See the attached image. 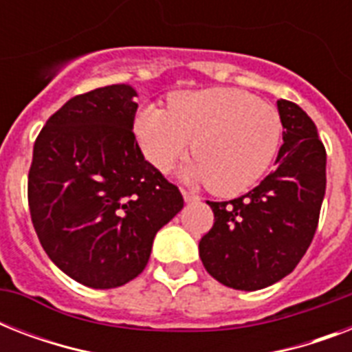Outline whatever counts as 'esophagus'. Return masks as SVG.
<instances>
[{
    "mask_svg": "<svg viewBox=\"0 0 352 352\" xmlns=\"http://www.w3.org/2000/svg\"><path fill=\"white\" fill-rule=\"evenodd\" d=\"M182 197H184L186 203H195V201H199V195H195L192 192H186V190H182Z\"/></svg>",
    "mask_w": 352,
    "mask_h": 352,
    "instance_id": "obj_1",
    "label": "esophagus"
}]
</instances>
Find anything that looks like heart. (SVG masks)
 Instances as JSON below:
<instances>
[{
    "instance_id": "1",
    "label": "heart",
    "mask_w": 352,
    "mask_h": 352,
    "mask_svg": "<svg viewBox=\"0 0 352 352\" xmlns=\"http://www.w3.org/2000/svg\"><path fill=\"white\" fill-rule=\"evenodd\" d=\"M274 107L239 89L212 87L177 93L168 111L146 106L135 118V137L155 170L170 173L192 149L186 179L210 184L217 195H237L270 168L281 144Z\"/></svg>"
}]
</instances>
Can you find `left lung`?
Returning <instances> with one entry per match:
<instances>
[{"mask_svg": "<svg viewBox=\"0 0 352 352\" xmlns=\"http://www.w3.org/2000/svg\"><path fill=\"white\" fill-rule=\"evenodd\" d=\"M283 146L276 170L252 192L212 203L214 226L199 241L206 272L235 290H259L289 276L316 234L327 153L311 117L278 100Z\"/></svg>", "mask_w": 352, "mask_h": 352, "instance_id": "obj_1", "label": "left lung"}]
</instances>
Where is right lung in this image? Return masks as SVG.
Here are the masks:
<instances>
[{
    "label": "right lung",
    "mask_w": 352,
    "mask_h": 352,
    "mask_svg": "<svg viewBox=\"0 0 352 352\" xmlns=\"http://www.w3.org/2000/svg\"><path fill=\"white\" fill-rule=\"evenodd\" d=\"M135 96L126 84L73 96L32 151L27 193L38 239L62 272L91 289L137 278L155 234L184 206L138 148Z\"/></svg>",
    "instance_id": "add662e5"
}]
</instances>
